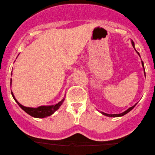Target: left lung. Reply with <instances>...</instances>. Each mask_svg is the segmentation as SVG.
I'll use <instances>...</instances> for the list:
<instances>
[{"label": "left lung", "instance_id": "8db88e82", "mask_svg": "<svg viewBox=\"0 0 155 155\" xmlns=\"http://www.w3.org/2000/svg\"><path fill=\"white\" fill-rule=\"evenodd\" d=\"M132 46H133L134 47V42L133 41H132ZM136 51V50H135ZM137 53H138V55H140V54H139V53H138V52H137ZM142 66H143V68H144V63H143V62L142 61ZM144 75H145V72H144ZM135 105H136V104H134V106H132V107H130L129 109H127L126 110V111H124V112H122V113H120V114H107V113H104V112H102V114H104V115H106V116H108V117H122V116H123V115H124V114H126L127 113H128V112H129L130 110H132V109H133V108L135 107Z\"/></svg>", "mask_w": 155, "mask_h": 155}]
</instances>
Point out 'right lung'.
I'll list each match as a JSON object with an SVG mask.
<instances>
[{"instance_id":"1","label":"right lung","mask_w":155,"mask_h":155,"mask_svg":"<svg viewBox=\"0 0 155 155\" xmlns=\"http://www.w3.org/2000/svg\"><path fill=\"white\" fill-rule=\"evenodd\" d=\"M12 74V73H11ZM12 96L14 98V100H15V102H17L18 104L21 107V109H23L24 111H25L26 113H28L30 115L32 116V117H37V118H43L48 117V116L51 115L52 114H53L56 110H57L58 108L60 107V106L61 105L62 103H63L64 101V99L58 102V104H55V105H51V106H41V107H38L37 108H33V107H25V106H23L22 104L19 103L17 101V100L15 99V97H14L13 93L11 92Z\"/></svg>"}]
</instances>
